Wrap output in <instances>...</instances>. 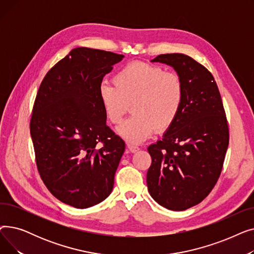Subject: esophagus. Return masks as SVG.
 I'll list each match as a JSON object with an SVG mask.
<instances>
[{"mask_svg": "<svg viewBox=\"0 0 254 254\" xmlns=\"http://www.w3.org/2000/svg\"><path fill=\"white\" fill-rule=\"evenodd\" d=\"M127 148L129 149V151H130V152H137V151L140 149L137 145L129 144V143L127 144Z\"/></svg>", "mask_w": 254, "mask_h": 254, "instance_id": "obj_1", "label": "esophagus"}]
</instances>
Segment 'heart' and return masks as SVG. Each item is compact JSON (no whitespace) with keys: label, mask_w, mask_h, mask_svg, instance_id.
<instances>
[{"label":"heart","mask_w":254,"mask_h":254,"mask_svg":"<svg viewBox=\"0 0 254 254\" xmlns=\"http://www.w3.org/2000/svg\"><path fill=\"white\" fill-rule=\"evenodd\" d=\"M104 112L112 125L122 123L131 105V116L117 128L132 143L147 139L156 128L165 130L179 115L184 101L182 78L159 65L130 63L120 69L113 82L103 81L99 88Z\"/></svg>","instance_id":"heart-1"}]
</instances>
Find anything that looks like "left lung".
<instances>
[{"mask_svg":"<svg viewBox=\"0 0 254 254\" xmlns=\"http://www.w3.org/2000/svg\"><path fill=\"white\" fill-rule=\"evenodd\" d=\"M152 62L176 70L184 101L163 139L147 149V186L159 205L183 211L201 203L215 186L229 146V125L214 77L203 64L182 53H166Z\"/></svg>","mask_w":254,"mask_h":254,"instance_id":"left-lung-1","label":"left lung"}]
</instances>
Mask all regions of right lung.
<instances>
[{"instance_id": "right-lung-1", "label": "right lung", "mask_w": 254, "mask_h": 254, "mask_svg": "<svg viewBox=\"0 0 254 254\" xmlns=\"http://www.w3.org/2000/svg\"><path fill=\"white\" fill-rule=\"evenodd\" d=\"M125 58L78 47L47 72L30 122L37 169L61 202L84 209L108 196L125 141L106 125L99 88Z\"/></svg>"}]
</instances>
